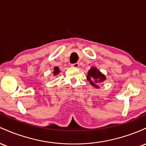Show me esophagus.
Here are the masks:
<instances>
[{
	"label": "esophagus",
	"mask_w": 146,
	"mask_h": 146,
	"mask_svg": "<svg viewBox=\"0 0 146 146\" xmlns=\"http://www.w3.org/2000/svg\"><path fill=\"white\" fill-rule=\"evenodd\" d=\"M71 66L73 67V68H78V67H79V64H78V63H74V64H72Z\"/></svg>",
	"instance_id": "esophagus-1"
}]
</instances>
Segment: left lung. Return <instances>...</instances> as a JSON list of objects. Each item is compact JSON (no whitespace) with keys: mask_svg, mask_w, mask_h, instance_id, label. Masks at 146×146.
Wrapping results in <instances>:
<instances>
[{"mask_svg":"<svg viewBox=\"0 0 146 146\" xmlns=\"http://www.w3.org/2000/svg\"><path fill=\"white\" fill-rule=\"evenodd\" d=\"M87 80L90 83L96 88H99L98 84L103 83L106 80V76L95 67H92L88 72Z\"/></svg>","mask_w":146,"mask_h":146,"instance_id":"obj_1","label":"left lung"}]
</instances>
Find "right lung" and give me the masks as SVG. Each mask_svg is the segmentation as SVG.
I'll use <instances>...</instances> for the list:
<instances>
[{
    "mask_svg": "<svg viewBox=\"0 0 146 146\" xmlns=\"http://www.w3.org/2000/svg\"><path fill=\"white\" fill-rule=\"evenodd\" d=\"M60 70L59 68H58V67H55L54 68V72H53V74L54 75H57L58 74L60 73Z\"/></svg>",
    "mask_w": 146,
    "mask_h": 146,
    "instance_id": "right-lung-1",
    "label": "right lung"
}]
</instances>
